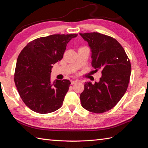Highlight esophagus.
<instances>
[{"label":"esophagus","mask_w":148,"mask_h":148,"mask_svg":"<svg viewBox=\"0 0 148 148\" xmlns=\"http://www.w3.org/2000/svg\"><path fill=\"white\" fill-rule=\"evenodd\" d=\"M77 82V80H72L71 81V84H74L75 83H76Z\"/></svg>","instance_id":"1"}]
</instances>
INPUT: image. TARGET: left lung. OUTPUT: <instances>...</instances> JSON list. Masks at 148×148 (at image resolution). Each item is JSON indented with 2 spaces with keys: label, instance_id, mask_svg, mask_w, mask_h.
Masks as SVG:
<instances>
[{
  "label": "left lung",
  "instance_id": "1",
  "mask_svg": "<svg viewBox=\"0 0 148 148\" xmlns=\"http://www.w3.org/2000/svg\"><path fill=\"white\" fill-rule=\"evenodd\" d=\"M88 43L92 65L102 76L98 83H84L80 95L83 108L95 113L109 111L126 92L131 74V64L123 48L112 37L98 32L79 34Z\"/></svg>",
  "mask_w": 148,
  "mask_h": 148
}]
</instances>
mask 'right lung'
I'll return each instance as SVG.
<instances>
[{"mask_svg": "<svg viewBox=\"0 0 148 148\" xmlns=\"http://www.w3.org/2000/svg\"><path fill=\"white\" fill-rule=\"evenodd\" d=\"M77 34H54L27 44L19 55L14 83L21 99L33 111L40 114L60 108L71 82L51 81L53 65L61 60L70 40Z\"/></svg>", "mask_w": 148, "mask_h": 148, "instance_id": "obj_1", "label": "right lung"}]
</instances>
